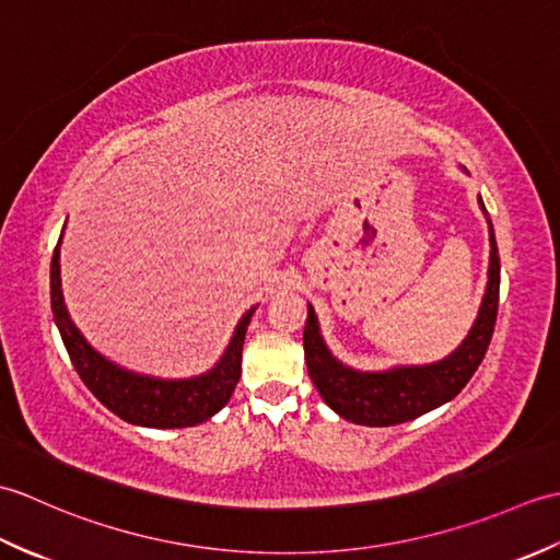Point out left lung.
I'll return each instance as SVG.
<instances>
[{
	"mask_svg": "<svg viewBox=\"0 0 560 560\" xmlns=\"http://www.w3.org/2000/svg\"><path fill=\"white\" fill-rule=\"evenodd\" d=\"M462 171L467 173L464 165ZM479 207L489 223V281H486L479 315L474 319L469 335L445 359L423 365H392L387 371H359V368L341 363L329 351L323 331H319L315 307L307 303L303 331L307 375L327 407L337 411L341 419L359 425H395L419 419L457 397L469 377L477 373L493 337L498 291H501V257H498L493 223L481 195Z\"/></svg>",
	"mask_w": 560,
	"mask_h": 560,
	"instance_id": "obj_1",
	"label": "left lung"
}]
</instances>
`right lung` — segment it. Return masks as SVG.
Returning <instances> with one entry per match:
<instances>
[{
    "instance_id": "1",
    "label": "right lung",
    "mask_w": 560,
    "mask_h": 560,
    "mask_svg": "<svg viewBox=\"0 0 560 560\" xmlns=\"http://www.w3.org/2000/svg\"><path fill=\"white\" fill-rule=\"evenodd\" d=\"M62 235H59L50 265L52 317L71 363H74L79 377L93 392V397L115 416H120L122 421L144 428H187L205 423L213 413H219L229 404L237 380H241L245 331L257 305L249 307L237 319L229 347L223 349L221 359L207 373L192 377H156L129 371V368L117 365L93 349L74 325V319L69 317L62 293V277H59Z\"/></svg>"
}]
</instances>
